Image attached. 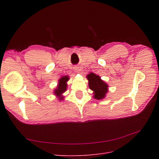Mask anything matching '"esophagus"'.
I'll list each match as a JSON object with an SVG mask.
<instances>
[{
    "instance_id": "obj_1",
    "label": "esophagus",
    "mask_w": 159,
    "mask_h": 159,
    "mask_svg": "<svg viewBox=\"0 0 159 159\" xmlns=\"http://www.w3.org/2000/svg\"><path fill=\"white\" fill-rule=\"evenodd\" d=\"M74 70H75V71H76V72H79V67H75Z\"/></svg>"
}]
</instances>
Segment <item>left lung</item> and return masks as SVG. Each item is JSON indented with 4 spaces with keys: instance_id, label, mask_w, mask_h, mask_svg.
I'll use <instances>...</instances> for the list:
<instances>
[{
    "instance_id": "1",
    "label": "left lung",
    "mask_w": 159,
    "mask_h": 159,
    "mask_svg": "<svg viewBox=\"0 0 159 159\" xmlns=\"http://www.w3.org/2000/svg\"><path fill=\"white\" fill-rule=\"evenodd\" d=\"M88 80V86L91 90L93 92V98L97 100H102L104 98L108 92V84L102 80L99 75L94 73H90L87 75Z\"/></svg>"
}]
</instances>
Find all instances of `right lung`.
Segmentation results:
<instances>
[{"label": "right lung", "instance_id": "obj_1", "mask_svg": "<svg viewBox=\"0 0 159 159\" xmlns=\"http://www.w3.org/2000/svg\"><path fill=\"white\" fill-rule=\"evenodd\" d=\"M70 78L68 75L66 76H63L59 79L57 84V88L53 90V94L57 97L58 101H62V100H64V97L62 95L63 93L67 90V88H68V84L67 82L69 80Z\"/></svg>", "mask_w": 159, "mask_h": 159}]
</instances>
